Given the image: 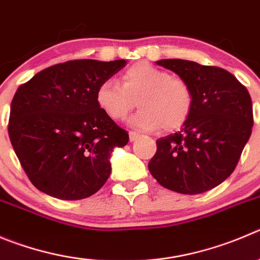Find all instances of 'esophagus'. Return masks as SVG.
<instances>
[{
  "instance_id": "34e87169",
  "label": "esophagus",
  "mask_w": 260,
  "mask_h": 260,
  "mask_svg": "<svg viewBox=\"0 0 260 260\" xmlns=\"http://www.w3.org/2000/svg\"><path fill=\"white\" fill-rule=\"evenodd\" d=\"M138 137H140V133H137V132H133V131H132V132H129V140H131V141H136V140H137V138Z\"/></svg>"
}]
</instances>
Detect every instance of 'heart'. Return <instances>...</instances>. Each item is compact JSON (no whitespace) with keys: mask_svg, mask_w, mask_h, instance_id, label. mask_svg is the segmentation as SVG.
I'll use <instances>...</instances> for the list:
<instances>
[{"mask_svg":"<svg viewBox=\"0 0 260 260\" xmlns=\"http://www.w3.org/2000/svg\"><path fill=\"white\" fill-rule=\"evenodd\" d=\"M96 100L101 110L114 120L124 119L137 101L141 109L129 123L140 131L160 127L177 129L187 122L193 105L187 82L149 62L128 68L122 75V84L115 79L104 81L96 91Z\"/></svg>","mask_w":260,"mask_h":260,"instance_id":"heart-1","label":"heart"}]
</instances>
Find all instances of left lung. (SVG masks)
Wrapping results in <instances>:
<instances>
[{
  "label": "left lung",
  "instance_id": "obj_1",
  "mask_svg": "<svg viewBox=\"0 0 260 260\" xmlns=\"http://www.w3.org/2000/svg\"><path fill=\"white\" fill-rule=\"evenodd\" d=\"M156 64L187 82L193 105L179 132L156 141L150 173L163 187L179 193L212 190L231 176L250 138V94L222 68L181 59L159 60Z\"/></svg>",
  "mask_w": 260,
  "mask_h": 260
}]
</instances>
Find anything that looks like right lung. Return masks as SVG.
I'll use <instances>...</instances> for the list:
<instances>
[{
	"mask_svg": "<svg viewBox=\"0 0 260 260\" xmlns=\"http://www.w3.org/2000/svg\"><path fill=\"white\" fill-rule=\"evenodd\" d=\"M125 64L73 60L43 69L19 87L10 109V141L38 190L81 200L105 185L111 154L129 136L101 110L96 91Z\"/></svg>",
	"mask_w": 260,
	"mask_h": 260,
	"instance_id": "add662e5",
	"label": "right lung"
}]
</instances>
